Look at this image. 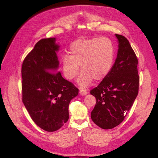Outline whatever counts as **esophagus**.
Here are the masks:
<instances>
[{"label": "esophagus", "mask_w": 158, "mask_h": 158, "mask_svg": "<svg viewBox=\"0 0 158 158\" xmlns=\"http://www.w3.org/2000/svg\"><path fill=\"white\" fill-rule=\"evenodd\" d=\"M79 94L81 95H86L88 94L87 91H86L85 89H80L79 90Z\"/></svg>", "instance_id": "obj_1"}]
</instances>
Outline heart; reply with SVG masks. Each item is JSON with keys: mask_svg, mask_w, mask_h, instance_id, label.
Returning <instances> with one entry per match:
<instances>
[{"mask_svg": "<svg viewBox=\"0 0 158 158\" xmlns=\"http://www.w3.org/2000/svg\"><path fill=\"white\" fill-rule=\"evenodd\" d=\"M69 55L63 56L61 67L64 76L72 80L79 72L78 85L86 88L93 79L101 81L110 72L113 64L114 48L112 41L107 38L79 39L69 47Z\"/></svg>", "mask_w": 158, "mask_h": 158, "instance_id": "1", "label": "heart"}]
</instances>
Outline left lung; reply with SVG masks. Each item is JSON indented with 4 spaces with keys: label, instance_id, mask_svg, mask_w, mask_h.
I'll return each mask as SVG.
<instances>
[{
    "label": "left lung",
    "instance_id": "obj_1",
    "mask_svg": "<svg viewBox=\"0 0 158 158\" xmlns=\"http://www.w3.org/2000/svg\"><path fill=\"white\" fill-rule=\"evenodd\" d=\"M118 49L112 69L90 94L96 98L91 118L103 129L118 126L126 117L138 94V59L127 39L115 34Z\"/></svg>",
    "mask_w": 158,
    "mask_h": 158
}]
</instances>
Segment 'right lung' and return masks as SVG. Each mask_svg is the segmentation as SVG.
<instances>
[{
	"label": "right lung",
	"instance_id": "right-lung-1",
	"mask_svg": "<svg viewBox=\"0 0 158 158\" xmlns=\"http://www.w3.org/2000/svg\"><path fill=\"white\" fill-rule=\"evenodd\" d=\"M56 38L41 39L23 60L22 101L32 120L48 132L60 129L69 118V106L79 89L58 71Z\"/></svg>",
	"mask_w": 158,
	"mask_h": 158
}]
</instances>
